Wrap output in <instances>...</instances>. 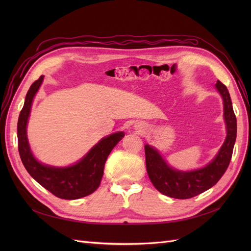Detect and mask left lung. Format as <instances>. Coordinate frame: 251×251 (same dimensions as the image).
Wrapping results in <instances>:
<instances>
[{
  "label": "left lung",
  "mask_w": 251,
  "mask_h": 251,
  "mask_svg": "<svg viewBox=\"0 0 251 251\" xmlns=\"http://www.w3.org/2000/svg\"><path fill=\"white\" fill-rule=\"evenodd\" d=\"M216 87L224 102V118L227 127L225 142L219 154L208 165L193 172H179L165 163L158 151L151 147H144L148 175L158 192L175 199H189L214 186L228 168L237 138V118L232 109L230 95L220 80Z\"/></svg>",
  "instance_id": "1"
}]
</instances>
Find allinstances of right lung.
Masks as SVG:
<instances>
[{
	"label": "right lung",
	"mask_w": 251,
	"mask_h": 251,
	"mask_svg": "<svg viewBox=\"0 0 251 251\" xmlns=\"http://www.w3.org/2000/svg\"><path fill=\"white\" fill-rule=\"evenodd\" d=\"M44 79L35 80L26 94L18 121V148L25 169L36 182L57 198L75 200L94 193L100 186L107 158L125 134L118 132L101 139L79 162L69 168H52L36 161L30 151L26 126L33 97Z\"/></svg>",
	"instance_id": "1"
}]
</instances>
